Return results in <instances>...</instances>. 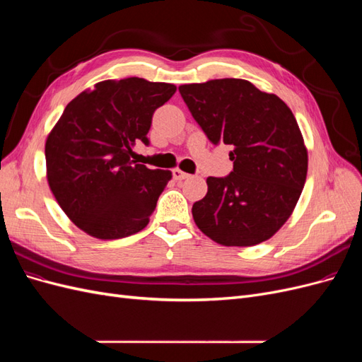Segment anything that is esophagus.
Listing matches in <instances>:
<instances>
[{
	"label": "esophagus",
	"mask_w": 362,
	"mask_h": 362,
	"mask_svg": "<svg viewBox=\"0 0 362 362\" xmlns=\"http://www.w3.org/2000/svg\"><path fill=\"white\" fill-rule=\"evenodd\" d=\"M172 175H173V180H177V181H182V180H187L190 175L189 173H185V172H182V170H180V169H173L172 170Z\"/></svg>",
	"instance_id": "34e87169"
}]
</instances>
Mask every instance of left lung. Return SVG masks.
<instances>
[{
  "instance_id": "8db88e82",
  "label": "left lung",
  "mask_w": 362,
  "mask_h": 362,
  "mask_svg": "<svg viewBox=\"0 0 362 362\" xmlns=\"http://www.w3.org/2000/svg\"><path fill=\"white\" fill-rule=\"evenodd\" d=\"M192 116L213 145L234 149L233 172L208 177L192 214L223 246L266 242L287 222L306 180L308 152L288 105L240 78L180 86Z\"/></svg>"
}]
</instances>
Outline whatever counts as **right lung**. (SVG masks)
Wrapping results in <instances>:
<instances>
[{
  "label": "right lung",
  "instance_id": "add662e5",
  "mask_svg": "<svg viewBox=\"0 0 362 362\" xmlns=\"http://www.w3.org/2000/svg\"><path fill=\"white\" fill-rule=\"evenodd\" d=\"M177 87L137 76L107 80L64 108L47 139V177L71 221L92 237L116 240L144 229L170 170L136 164V141L149 145L152 115Z\"/></svg>",
  "mask_w": 362,
  "mask_h": 362
}]
</instances>
